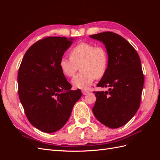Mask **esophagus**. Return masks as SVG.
<instances>
[{"label":"esophagus","mask_w":160,"mask_h":160,"mask_svg":"<svg viewBox=\"0 0 160 160\" xmlns=\"http://www.w3.org/2000/svg\"><path fill=\"white\" fill-rule=\"evenodd\" d=\"M88 93H89V91L88 90H85V89L82 90V93H83V95H87Z\"/></svg>","instance_id":"obj_1"}]
</instances>
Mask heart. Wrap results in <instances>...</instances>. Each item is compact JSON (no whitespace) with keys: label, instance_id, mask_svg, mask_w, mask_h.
<instances>
[{"label":"heart","instance_id":"heart-1","mask_svg":"<svg viewBox=\"0 0 160 160\" xmlns=\"http://www.w3.org/2000/svg\"><path fill=\"white\" fill-rule=\"evenodd\" d=\"M70 57H62L59 61L61 71L67 77H72L80 67L81 71L72 78L75 88L86 89L96 78H101L107 71L108 55L102 47L88 42H81L70 51Z\"/></svg>","mask_w":160,"mask_h":160}]
</instances>
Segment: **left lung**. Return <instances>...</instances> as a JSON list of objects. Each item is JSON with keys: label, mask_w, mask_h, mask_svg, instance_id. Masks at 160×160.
I'll return each mask as SVG.
<instances>
[{"label": "left lung", "mask_w": 160, "mask_h": 160, "mask_svg": "<svg viewBox=\"0 0 160 160\" xmlns=\"http://www.w3.org/2000/svg\"><path fill=\"white\" fill-rule=\"evenodd\" d=\"M102 42L107 50L108 66L98 87L108 91L94 92L93 113L99 122L110 128L126 124L138 111L144 77L141 61L130 43L118 34L104 32L89 36Z\"/></svg>", "instance_id": "obj_1"}]
</instances>
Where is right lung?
<instances>
[{
	"instance_id": "1",
	"label": "right lung",
	"mask_w": 160,
	"mask_h": 160,
	"mask_svg": "<svg viewBox=\"0 0 160 160\" xmlns=\"http://www.w3.org/2000/svg\"><path fill=\"white\" fill-rule=\"evenodd\" d=\"M75 38L51 37L37 41L19 67V99L29 122L41 132L53 133L63 127L82 95L80 89H71L59 67Z\"/></svg>"
}]
</instances>
